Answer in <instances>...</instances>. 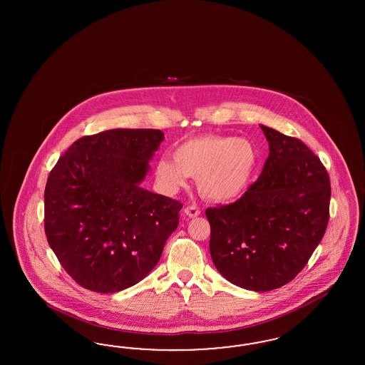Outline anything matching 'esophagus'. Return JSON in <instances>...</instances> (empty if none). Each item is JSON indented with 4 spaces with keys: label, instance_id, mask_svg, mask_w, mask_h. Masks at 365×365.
Listing matches in <instances>:
<instances>
[{
    "label": "esophagus",
    "instance_id": "1",
    "mask_svg": "<svg viewBox=\"0 0 365 365\" xmlns=\"http://www.w3.org/2000/svg\"><path fill=\"white\" fill-rule=\"evenodd\" d=\"M185 214L187 215L188 218H195V217H198L199 214H200V210H199L198 206L191 205V206H187L185 209Z\"/></svg>",
    "mask_w": 365,
    "mask_h": 365
}]
</instances>
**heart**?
<instances>
[{
    "instance_id": "1",
    "label": "heart",
    "mask_w": 365,
    "mask_h": 365,
    "mask_svg": "<svg viewBox=\"0 0 365 365\" xmlns=\"http://www.w3.org/2000/svg\"><path fill=\"white\" fill-rule=\"evenodd\" d=\"M258 165V150L249 139L203 135L179 144L171 159L156 163V178L168 188L197 177L199 192L214 202H229L249 187Z\"/></svg>"
}]
</instances>
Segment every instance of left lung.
Returning <instances> with one entry per match:
<instances>
[{"instance_id":"obj_1","label":"left lung","mask_w":365,"mask_h":365,"mask_svg":"<svg viewBox=\"0 0 365 365\" xmlns=\"http://www.w3.org/2000/svg\"><path fill=\"white\" fill-rule=\"evenodd\" d=\"M269 156L261 175L237 202L206 210L210 255L237 287L269 292L308 264L329 221L331 182L299 139L261 124Z\"/></svg>"}]
</instances>
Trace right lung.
Masks as SVG:
<instances>
[{"mask_svg":"<svg viewBox=\"0 0 365 365\" xmlns=\"http://www.w3.org/2000/svg\"><path fill=\"white\" fill-rule=\"evenodd\" d=\"M163 139L159 130H108L80 138L52 168L45 234L78 285L116 293L142 281L160 259L182 203L140 183Z\"/></svg>","mask_w":365,"mask_h":365,"instance_id":"add662e5","label":"right lung"}]
</instances>
